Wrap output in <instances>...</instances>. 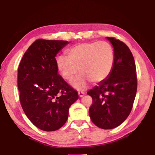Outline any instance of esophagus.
<instances>
[{
    "instance_id": "1",
    "label": "esophagus",
    "mask_w": 155,
    "mask_h": 155,
    "mask_svg": "<svg viewBox=\"0 0 155 155\" xmlns=\"http://www.w3.org/2000/svg\"><path fill=\"white\" fill-rule=\"evenodd\" d=\"M78 96H79L80 98H82V97H83L84 95H85V93L83 92V91H78Z\"/></svg>"
}]
</instances>
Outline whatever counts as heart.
Segmentation results:
<instances>
[{"mask_svg": "<svg viewBox=\"0 0 155 155\" xmlns=\"http://www.w3.org/2000/svg\"><path fill=\"white\" fill-rule=\"evenodd\" d=\"M67 57L57 58V66L63 78L71 81L78 74L82 73L73 83L78 90H83L90 80L100 83L109 77L114 64V51L107 41L82 43L67 51Z\"/></svg>", "mask_w": 155, "mask_h": 155, "instance_id": "1", "label": "heart"}]
</instances>
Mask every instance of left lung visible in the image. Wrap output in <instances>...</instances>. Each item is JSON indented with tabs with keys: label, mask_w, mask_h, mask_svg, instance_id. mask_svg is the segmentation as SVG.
I'll return each instance as SVG.
<instances>
[{
	"label": "left lung",
	"mask_w": 155,
	"mask_h": 155,
	"mask_svg": "<svg viewBox=\"0 0 155 155\" xmlns=\"http://www.w3.org/2000/svg\"><path fill=\"white\" fill-rule=\"evenodd\" d=\"M114 51V64L109 77L87 92L93 99L89 110L91 121L103 129L118 127L127 118L137 92L134 58L124 43L108 38Z\"/></svg>",
	"instance_id": "1"
}]
</instances>
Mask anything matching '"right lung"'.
I'll list each match as a JSON object with an SVG mask.
<instances>
[{"mask_svg": "<svg viewBox=\"0 0 155 155\" xmlns=\"http://www.w3.org/2000/svg\"><path fill=\"white\" fill-rule=\"evenodd\" d=\"M68 41L39 40L26 51L18 67V87L22 109L33 124L44 131L62 127L69 108L78 98L58 74L55 57Z\"/></svg>", "mask_w": 155, "mask_h": 155, "instance_id": "1", "label": "right lung"}]
</instances>
